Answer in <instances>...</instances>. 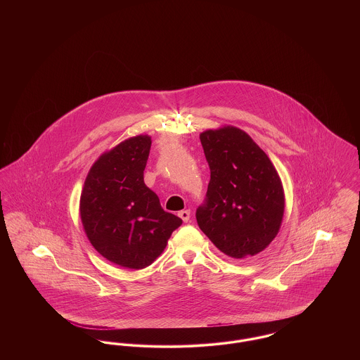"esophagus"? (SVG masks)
Listing matches in <instances>:
<instances>
[{"label": "esophagus", "instance_id": "esophagus-1", "mask_svg": "<svg viewBox=\"0 0 360 360\" xmlns=\"http://www.w3.org/2000/svg\"><path fill=\"white\" fill-rule=\"evenodd\" d=\"M178 216H179L185 223H188V220H190V210H188V209L181 210V212L178 213Z\"/></svg>", "mask_w": 360, "mask_h": 360}]
</instances>
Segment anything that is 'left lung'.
<instances>
[{
  "label": "left lung",
  "mask_w": 360,
  "mask_h": 360,
  "mask_svg": "<svg viewBox=\"0 0 360 360\" xmlns=\"http://www.w3.org/2000/svg\"><path fill=\"white\" fill-rule=\"evenodd\" d=\"M210 169L205 201L197 207L201 231L228 257H254L274 240L285 195L271 160L235 127L200 135Z\"/></svg>",
  "instance_id": "obj_1"
}]
</instances>
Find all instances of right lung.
<instances>
[{
	"label": "right lung",
	"instance_id": "add662e5",
	"mask_svg": "<svg viewBox=\"0 0 360 360\" xmlns=\"http://www.w3.org/2000/svg\"><path fill=\"white\" fill-rule=\"evenodd\" d=\"M151 137H131L100 156L86 176L81 220L93 247L108 260L144 269L159 257L182 220L165 212L144 184Z\"/></svg>",
	"mask_w": 360,
	"mask_h": 360
}]
</instances>
